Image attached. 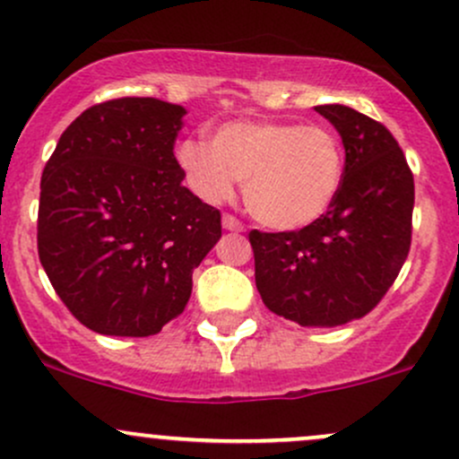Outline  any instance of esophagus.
<instances>
[{
  "instance_id": "1",
  "label": "esophagus",
  "mask_w": 459,
  "mask_h": 459,
  "mask_svg": "<svg viewBox=\"0 0 459 459\" xmlns=\"http://www.w3.org/2000/svg\"><path fill=\"white\" fill-rule=\"evenodd\" d=\"M221 226H224L226 230H233V233H241L244 230V224L238 218H233V215L224 213L221 215Z\"/></svg>"
}]
</instances>
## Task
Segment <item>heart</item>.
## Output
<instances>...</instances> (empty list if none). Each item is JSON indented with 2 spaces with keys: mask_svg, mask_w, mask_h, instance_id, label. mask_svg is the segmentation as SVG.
<instances>
[{
  "mask_svg": "<svg viewBox=\"0 0 459 459\" xmlns=\"http://www.w3.org/2000/svg\"><path fill=\"white\" fill-rule=\"evenodd\" d=\"M176 160L204 203L229 200L238 180L250 213L276 230H300L329 213L344 185V145L325 126L229 122L211 143L185 139Z\"/></svg>",
  "mask_w": 459,
  "mask_h": 459,
  "instance_id": "heart-1",
  "label": "heart"
}]
</instances>
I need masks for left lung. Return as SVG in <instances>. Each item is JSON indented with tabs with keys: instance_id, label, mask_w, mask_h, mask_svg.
Wrapping results in <instances>:
<instances>
[{
	"instance_id": "obj_1",
	"label": "left lung",
	"mask_w": 459,
	"mask_h": 459,
	"mask_svg": "<svg viewBox=\"0 0 459 459\" xmlns=\"http://www.w3.org/2000/svg\"><path fill=\"white\" fill-rule=\"evenodd\" d=\"M340 133L344 185L329 213L291 233H250L265 307L300 326H335L377 307L411 244L414 176L384 124L342 104L316 107Z\"/></svg>"
}]
</instances>
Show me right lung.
Returning a JSON list of instances; mask_svg holds the SVG:
<instances>
[{
  "instance_id": "add662e5",
  "label": "right lung",
  "mask_w": 459,
  "mask_h": 459,
  "mask_svg": "<svg viewBox=\"0 0 459 459\" xmlns=\"http://www.w3.org/2000/svg\"><path fill=\"white\" fill-rule=\"evenodd\" d=\"M187 110L119 98L75 117L41 176L39 259L67 309L102 335L148 337L183 314L220 211L183 187Z\"/></svg>"
}]
</instances>
